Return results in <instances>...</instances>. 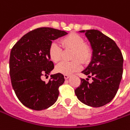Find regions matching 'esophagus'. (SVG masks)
<instances>
[{
  "mask_svg": "<svg viewBox=\"0 0 130 130\" xmlns=\"http://www.w3.org/2000/svg\"><path fill=\"white\" fill-rule=\"evenodd\" d=\"M69 77H70V75H68V74H64V78H65V79H68Z\"/></svg>",
  "mask_w": 130,
  "mask_h": 130,
  "instance_id": "obj_1",
  "label": "esophagus"
}]
</instances>
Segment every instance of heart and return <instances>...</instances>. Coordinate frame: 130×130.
Returning a JSON list of instances; mask_svg holds the SVG:
<instances>
[{"label": "heart", "instance_id": "heart-1", "mask_svg": "<svg viewBox=\"0 0 130 130\" xmlns=\"http://www.w3.org/2000/svg\"><path fill=\"white\" fill-rule=\"evenodd\" d=\"M64 49H72L71 62H62L56 66V70L59 73L70 74L79 70L82 63H87L91 56L90 46L85 43L84 38L76 33H70L60 40ZM48 56L55 63L58 62L62 56V49L55 42L51 43L48 48ZM80 60L79 61L78 60Z\"/></svg>", "mask_w": 130, "mask_h": 130}]
</instances>
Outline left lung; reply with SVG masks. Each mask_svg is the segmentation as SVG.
Wrapping results in <instances>:
<instances>
[{
    "mask_svg": "<svg viewBox=\"0 0 130 130\" xmlns=\"http://www.w3.org/2000/svg\"><path fill=\"white\" fill-rule=\"evenodd\" d=\"M85 35L90 41L93 56L82 73L93 82L81 78L74 93L81 102L97 108L110 102L116 95L122 77L123 57L116 42L100 31L87 30Z\"/></svg>",
    "mask_w": 130,
    "mask_h": 130,
    "instance_id": "left-lung-1",
    "label": "left lung"
}]
</instances>
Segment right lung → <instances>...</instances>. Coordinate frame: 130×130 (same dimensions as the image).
Instances as JSON below:
<instances>
[{
  "label": "right lung",
  "instance_id": "right-lung-1",
  "mask_svg": "<svg viewBox=\"0 0 130 130\" xmlns=\"http://www.w3.org/2000/svg\"><path fill=\"white\" fill-rule=\"evenodd\" d=\"M67 32L50 27H41L26 34L12 48L9 61L12 88L21 103L29 108L41 110L53 105L58 99L59 87L64 76L57 73L48 83L41 79L54 68L48 48L52 41Z\"/></svg>",
  "mask_w": 130,
  "mask_h": 130
}]
</instances>
